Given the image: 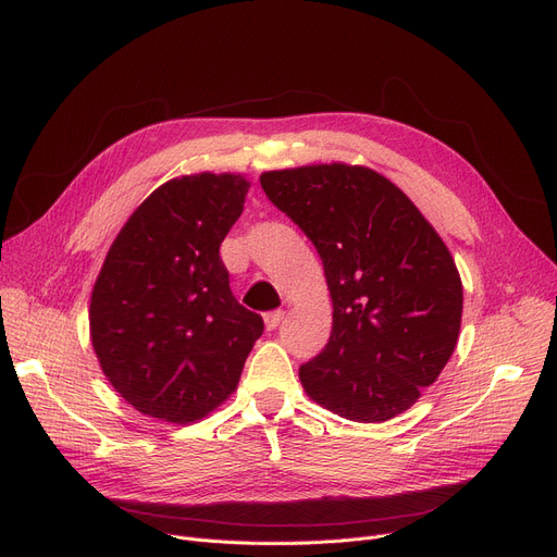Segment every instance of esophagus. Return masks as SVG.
Masks as SVG:
<instances>
[{
	"mask_svg": "<svg viewBox=\"0 0 557 557\" xmlns=\"http://www.w3.org/2000/svg\"><path fill=\"white\" fill-rule=\"evenodd\" d=\"M282 318H284V311H282V309L269 311L267 315H263V323H267V330H275V327L282 323Z\"/></svg>",
	"mask_w": 557,
	"mask_h": 557,
	"instance_id": "1",
	"label": "esophagus"
}]
</instances>
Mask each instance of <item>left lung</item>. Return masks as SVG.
<instances>
[{"instance_id":"left-lung-1","label":"left lung","mask_w":557,"mask_h":557,"mask_svg":"<svg viewBox=\"0 0 557 557\" xmlns=\"http://www.w3.org/2000/svg\"><path fill=\"white\" fill-rule=\"evenodd\" d=\"M269 200L311 239L334 305L307 395L355 422L411 408L454 355L462 282L441 234L397 185L343 162L261 173Z\"/></svg>"}]
</instances>
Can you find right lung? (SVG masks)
<instances>
[{"mask_svg":"<svg viewBox=\"0 0 557 557\" xmlns=\"http://www.w3.org/2000/svg\"><path fill=\"white\" fill-rule=\"evenodd\" d=\"M248 189L239 173L173 178L106 255L90 338L112 388L144 416L189 424L237 391L263 320L232 296L219 248Z\"/></svg>","mask_w":557,"mask_h":557,"instance_id":"right-lung-1","label":"right lung"}]
</instances>
